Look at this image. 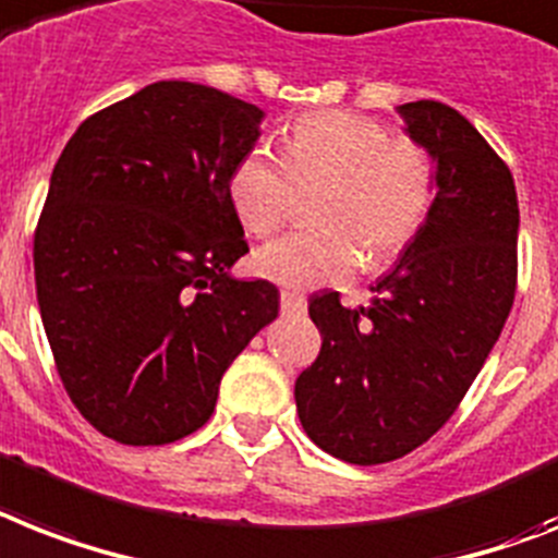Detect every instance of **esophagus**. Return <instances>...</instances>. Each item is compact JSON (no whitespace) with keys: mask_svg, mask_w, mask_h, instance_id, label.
Listing matches in <instances>:
<instances>
[{"mask_svg":"<svg viewBox=\"0 0 558 558\" xmlns=\"http://www.w3.org/2000/svg\"><path fill=\"white\" fill-rule=\"evenodd\" d=\"M280 310L287 312V315H294V312L306 310V298L301 292H294V289H283L280 292Z\"/></svg>","mask_w":558,"mask_h":558,"instance_id":"esophagus-1","label":"esophagus"}]
</instances>
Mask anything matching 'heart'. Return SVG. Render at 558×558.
Segmentation results:
<instances>
[{
    "label": "heart",
    "mask_w": 558,
    "mask_h": 558,
    "mask_svg": "<svg viewBox=\"0 0 558 558\" xmlns=\"http://www.w3.org/2000/svg\"><path fill=\"white\" fill-rule=\"evenodd\" d=\"M283 157L294 177L332 174L318 203L324 223L266 243L255 266L287 287L350 278L364 255L387 264L418 238L436 201L429 154L350 111L306 114L289 129ZM229 197L255 234L275 232L292 211V180L266 143H255L229 174Z\"/></svg>",
    "instance_id": "heart-1"
}]
</instances>
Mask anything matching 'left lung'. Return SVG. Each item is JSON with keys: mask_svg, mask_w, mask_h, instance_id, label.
Masks as SVG:
<instances>
[{"mask_svg": "<svg viewBox=\"0 0 558 558\" xmlns=\"http://www.w3.org/2000/svg\"><path fill=\"white\" fill-rule=\"evenodd\" d=\"M436 162V201L418 238L373 287L369 306L310 298L320 352L294 381L306 436L350 464L396 461L450 421L499 341L515 294L513 174L456 108L398 106Z\"/></svg>", "mask_w": 558, "mask_h": 558, "instance_id": "obj_1", "label": "left lung"}]
</instances>
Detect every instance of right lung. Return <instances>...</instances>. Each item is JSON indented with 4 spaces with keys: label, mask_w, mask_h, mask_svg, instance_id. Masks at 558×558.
Listing matches in <instances>:
<instances>
[{
    "label": "right lung",
    "mask_w": 558,
    "mask_h": 558,
    "mask_svg": "<svg viewBox=\"0 0 558 558\" xmlns=\"http://www.w3.org/2000/svg\"><path fill=\"white\" fill-rule=\"evenodd\" d=\"M264 111L162 80L102 108L59 154L34 234L36 301L83 418L154 447L201 429L220 378L280 294L238 280L248 252L229 174Z\"/></svg>",
    "instance_id": "obj_1"
}]
</instances>
